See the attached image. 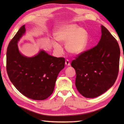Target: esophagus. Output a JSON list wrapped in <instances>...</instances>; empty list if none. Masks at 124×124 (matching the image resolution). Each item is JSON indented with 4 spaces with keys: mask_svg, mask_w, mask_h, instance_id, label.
<instances>
[{
    "mask_svg": "<svg viewBox=\"0 0 124 124\" xmlns=\"http://www.w3.org/2000/svg\"><path fill=\"white\" fill-rule=\"evenodd\" d=\"M65 64H66V66H70V62L68 60H66V62H65Z\"/></svg>",
    "mask_w": 124,
    "mask_h": 124,
    "instance_id": "obj_1",
    "label": "esophagus"
}]
</instances>
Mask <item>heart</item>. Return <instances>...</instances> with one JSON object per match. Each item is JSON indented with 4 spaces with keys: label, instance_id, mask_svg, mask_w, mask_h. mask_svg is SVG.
Masks as SVG:
<instances>
[{
    "label": "heart",
    "instance_id": "b5f03b06",
    "mask_svg": "<svg viewBox=\"0 0 124 124\" xmlns=\"http://www.w3.org/2000/svg\"><path fill=\"white\" fill-rule=\"evenodd\" d=\"M54 37L60 43H66L67 51L73 54H77L83 52L87 44V32L75 24L63 26L56 31ZM52 44L56 51L61 53L62 49L60 44L55 42H54Z\"/></svg>",
    "mask_w": 124,
    "mask_h": 124
}]
</instances>
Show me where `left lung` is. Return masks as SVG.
Returning a JSON list of instances; mask_svg holds the SVG:
<instances>
[{
  "mask_svg": "<svg viewBox=\"0 0 124 124\" xmlns=\"http://www.w3.org/2000/svg\"><path fill=\"white\" fill-rule=\"evenodd\" d=\"M101 31L98 44L78 54L71 63L77 75V89L86 98L98 97L107 91L114 85L119 73L118 43L103 26Z\"/></svg>",
  "mask_w": 124,
  "mask_h": 124,
  "instance_id": "left-lung-1",
  "label": "left lung"
}]
</instances>
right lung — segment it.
Returning a JSON list of instances; mask_svg holds the SVG:
<instances>
[{
	"instance_id": "1",
	"label": "right lung",
	"mask_w": 124,
	"mask_h": 124,
	"mask_svg": "<svg viewBox=\"0 0 124 124\" xmlns=\"http://www.w3.org/2000/svg\"><path fill=\"white\" fill-rule=\"evenodd\" d=\"M25 31L23 25L8 45L7 73L22 95L32 100H44L53 92L58 73L64 67L65 59L49 55L43 50L33 57L23 56L17 44Z\"/></svg>"
}]
</instances>
